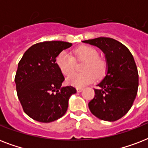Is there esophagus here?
I'll return each mask as SVG.
<instances>
[{"mask_svg": "<svg viewBox=\"0 0 148 148\" xmlns=\"http://www.w3.org/2000/svg\"><path fill=\"white\" fill-rule=\"evenodd\" d=\"M82 90H83V88H77V91L78 93L81 92Z\"/></svg>", "mask_w": 148, "mask_h": 148, "instance_id": "1", "label": "esophagus"}]
</instances>
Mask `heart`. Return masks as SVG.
<instances>
[{
    "label": "heart",
    "mask_w": 148,
    "mask_h": 148,
    "mask_svg": "<svg viewBox=\"0 0 148 148\" xmlns=\"http://www.w3.org/2000/svg\"><path fill=\"white\" fill-rule=\"evenodd\" d=\"M74 57L66 51H62L56 58V64L64 76L71 74L75 66V60H84L81 73L72 74L67 82L77 88H83L95 81L96 77L101 78L108 71V64L103 58L99 57L98 51L90 47L83 45L74 49Z\"/></svg>",
    "instance_id": "1"
}]
</instances>
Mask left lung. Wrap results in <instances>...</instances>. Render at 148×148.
<instances>
[{"instance_id": "left-lung-1", "label": "left lung", "mask_w": 148, "mask_h": 148, "mask_svg": "<svg viewBox=\"0 0 148 148\" xmlns=\"http://www.w3.org/2000/svg\"><path fill=\"white\" fill-rule=\"evenodd\" d=\"M96 46L105 54L108 64L106 76L95 89L89 102L90 112L106 121H115L128 112L138 89V72L130 51L119 41L110 38L83 40Z\"/></svg>"}]
</instances>
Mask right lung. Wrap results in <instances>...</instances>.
Returning a JSON list of instances; mask_svg holds the SVG:
<instances>
[{
	"label": "right lung",
	"mask_w": 148,
	"mask_h": 148,
	"mask_svg": "<svg viewBox=\"0 0 148 148\" xmlns=\"http://www.w3.org/2000/svg\"><path fill=\"white\" fill-rule=\"evenodd\" d=\"M64 41H45L32 45L18 63L15 84L23 110L37 121L49 123L65 114L71 86L61 87L64 77L56 64L63 51L71 47Z\"/></svg>",
	"instance_id": "right-lung-1"
}]
</instances>
